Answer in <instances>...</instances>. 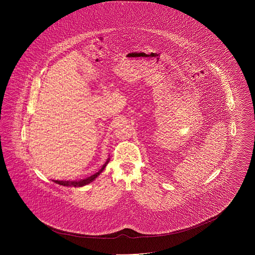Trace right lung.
I'll return each instance as SVG.
<instances>
[{
	"mask_svg": "<svg viewBox=\"0 0 255 255\" xmlns=\"http://www.w3.org/2000/svg\"><path fill=\"white\" fill-rule=\"evenodd\" d=\"M109 160L110 158H108V159L106 160V162L103 164V166L101 167V169L99 170L97 173L92 175V176H90V177H88V178H86L84 180H80V181H53V182H56V183H58V184H60V185H63V186H74V187L84 186L86 184H89V183H91V182H93V181H95V180L97 179V177L100 175V173L106 167V165L108 164Z\"/></svg>",
	"mask_w": 255,
	"mask_h": 255,
	"instance_id": "1",
	"label": "right lung"
}]
</instances>
